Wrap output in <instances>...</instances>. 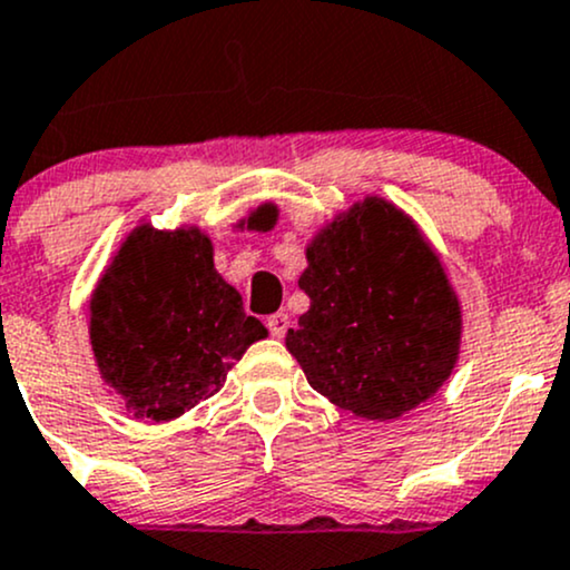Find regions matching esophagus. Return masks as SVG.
I'll list each match as a JSON object with an SVG mask.
<instances>
[{
    "instance_id": "34e87169",
    "label": "esophagus",
    "mask_w": 570,
    "mask_h": 570,
    "mask_svg": "<svg viewBox=\"0 0 570 570\" xmlns=\"http://www.w3.org/2000/svg\"><path fill=\"white\" fill-rule=\"evenodd\" d=\"M267 330H271L273 337H284L289 333V316L286 314H273L267 318Z\"/></svg>"
}]
</instances>
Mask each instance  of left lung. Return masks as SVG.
<instances>
[{
  "mask_svg": "<svg viewBox=\"0 0 570 570\" xmlns=\"http://www.w3.org/2000/svg\"><path fill=\"white\" fill-rule=\"evenodd\" d=\"M311 308L286 348L330 403L365 419L403 416L452 373L460 305L409 216L367 197L308 246Z\"/></svg>",
  "mask_w": 570,
  "mask_h": 570,
  "instance_id": "1",
  "label": "left lung"
}]
</instances>
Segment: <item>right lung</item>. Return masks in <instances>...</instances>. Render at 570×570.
I'll return each instance as SVG.
<instances>
[{"label": "right lung", "instance_id": "1", "mask_svg": "<svg viewBox=\"0 0 570 570\" xmlns=\"http://www.w3.org/2000/svg\"><path fill=\"white\" fill-rule=\"evenodd\" d=\"M265 335L216 273L214 246L199 229H135L91 297L99 373L137 419L170 422L216 395L229 367Z\"/></svg>", "mask_w": 570, "mask_h": 570}]
</instances>
